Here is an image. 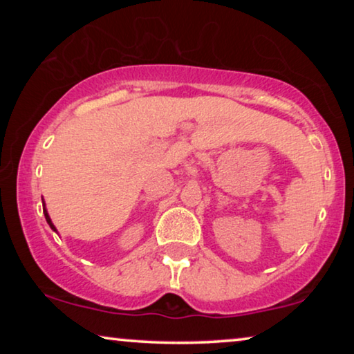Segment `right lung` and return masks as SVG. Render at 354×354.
I'll return each instance as SVG.
<instances>
[{
    "instance_id": "obj_1",
    "label": "right lung",
    "mask_w": 354,
    "mask_h": 354,
    "mask_svg": "<svg viewBox=\"0 0 354 354\" xmlns=\"http://www.w3.org/2000/svg\"><path fill=\"white\" fill-rule=\"evenodd\" d=\"M43 212H45V219H46V222H48V224H50V227H51V229L56 232V227H55V225H53V222H51V219H50V216H48V212H46V209H45V207H43Z\"/></svg>"
}]
</instances>
